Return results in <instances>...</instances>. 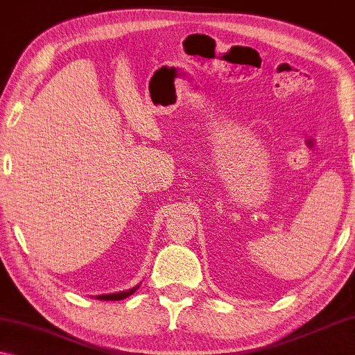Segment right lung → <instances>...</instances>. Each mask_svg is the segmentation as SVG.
<instances>
[{
    "instance_id": "add662e5",
    "label": "right lung",
    "mask_w": 355,
    "mask_h": 355,
    "mask_svg": "<svg viewBox=\"0 0 355 355\" xmlns=\"http://www.w3.org/2000/svg\"><path fill=\"white\" fill-rule=\"evenodd\" d=\"M139 289V286H135V288L125 291V293H118V294H105V295H96V299L100 300H123L125 297H129L130 294H134L135 291Z\"/></svg>"
}]
</instances>
